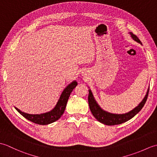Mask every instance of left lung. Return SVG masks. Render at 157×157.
Wrapping results in <instances>:
<instances>
[{"instance_id": "1", "label": "left lung", "mask_w": 157, "mask_h": 157, "mask_svg": "<svg viewBox=\"0 0 157 157\" xmlns=\"http://www.w3.org/2000/svg\"><path fill=\"white\" fill-rule=\"evenodd\" d=\"M129 34L131 35L132 38L134 39L135 41L138 42V43H140L142 44L141 41L140 40V39L137 36L133 34L132 32H129ZM148 92L149 89H148V91L146 92L145 97L142 100V102L140 103L138 106H136V107L133 110H132L131 111L125 113V114H113V113L106 112L101 108V106L98 105V103L95 101L91 90H89L88 104L90 106V109L92 115H94V117L97 119L99 122L103 123V124L106 125H115L121 124V123L126 122L128 121V120L131 119L132 118L134 117L138 113L141 111V109L145 105L146 100H147Z\"/></svg>"}]
</instances>
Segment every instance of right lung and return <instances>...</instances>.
<instances>
[{"mask_svg": "<svg viewBox=\"0 0 157 157\" xmlns=\"http://www.w3.org/2000/svg\"><path fill=\"white\" fill-rule=\"evenodd\" d=\"M78 85V83L76 81L72 82L71 84H69L67 87L64 89L63 91L62 94L60 96L59 101L56 103V106L54 109H52L51 111L46 112L45 113H42V114H36V115H32V114H28V113H25L24 112H22L20 111L17 108H15V109L23 117H24L25 119H28L33 123H36V124L39 125H48L50 123H52L61 117V115L63 114L65 111V109L67 105V102L68 101V99L70 94L72 92L73 90L75 88V86Z\"/></svg>", "mask_w": 157, "mask_h": 157, "instance_id": "right-lung-1", "label": "right lung"}]
</instances>
